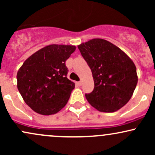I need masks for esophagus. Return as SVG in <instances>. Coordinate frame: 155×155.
Instances as JSON below:
<instances>
[{
    "label": "esophagus",
    "mask_w": 155,
    "mask_h": 155,
    "mask_svg": "<svg viewBox=\"0 0 155 155\" xmlns=\"http://www.w3.org/2000/svg\"><path fill=\"white\" fill-rule=\"evenodd\" d=\"M76 84H77L78 86H81V85L82 84V82H81V81H77V82H76Z\"/></svg>",
    "instance_id": "obj_1"
}]
</instances>
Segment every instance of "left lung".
Wrapping results in <instances>:
<instances>
[{"label":"left lung","instance_id":"1","mask_svg":"<svg viewBox=\"0 0 155 155\" xmlns=\"http://www.w3.org/2000/svg\"><path fill=\"white\" fill-rule=\"evenodd\" d=\"M91 69L94 90L86 93L91 106L102 112H114L127 104L138 82L136 68L120 48L101 38L78 46Z\"/></svg>","mask_w":155,"mask_h":155}]
</instances>
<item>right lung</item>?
Instances as JSON below:
<instances>
[{
    "mask_svg": "<svg viewBox=\"0 0 155 155\" xmlns=\"http://www.w3.org/2000/svg\"><path fill=\"white\" fill-rule=\"evenodd\" d=\"M75 49V46H47L32 54L19 68L17 88L36 113L54 114L66 105L75 84L67 78L65 61Z\"/></svg>",
    "mask_w": 155,
    "mask_h": 155,
    "instance_id": "1",
    "label": "right lung"
}]
</instances>
